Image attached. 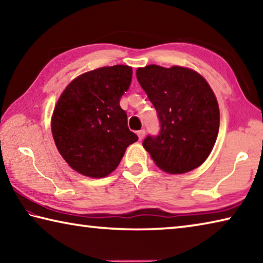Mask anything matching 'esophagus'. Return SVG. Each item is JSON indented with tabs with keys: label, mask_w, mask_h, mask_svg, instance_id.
I'll return each instance as SVG.
<instances>
[{
	"label": "esophagus",
	"mask_w": 263,
	"mask_h": 263,
	"mask_svg": "<svg viewBox=\"0 0 263 263\" xmlns=\"http://www.w3.org/2000/svg\"><path fill=\"white\" fill-rule=\"evenodd\" d=\"M145 133H146V131L144 130V128H141V130H139V131L137 132V135H138V137H139V139H140V140L142 139V138L145 137Z\"/></svg>",
	"instance_id": "obj_1"
}]
</instances>
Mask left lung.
<instances>
[{
  "label": "left lung",
  "mask_w": 263,
  "mask_h": 263,
  "mask_svg": "<svg viewBox=\"0 0 263 263\" xmlns=\"http://www.w3.org/2000/svg\"><path fill=\"white\" fill-rule=\"evenodd\" d=\"M137 80L157 110L160 131L142 146L159 168L183 174L205 161L219 130V108L212 89L189 68L149 65Z\"/></svg>",
  "instance_id": "8db88e82"
}]
</instances>
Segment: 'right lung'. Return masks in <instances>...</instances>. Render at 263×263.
I'll list each match as a JSON object with an SVG mask.
<instances>
[{
    "mask_svg": "<svg viewBox=\"0 0 263 263\" xmlns=\"http://www.w3.org/2000/svg\"><path fill=\"white\" fill-rule=\"evenodd\" d=\"M131 80L128 66L102 67L80 75L61 94L53 111V139L80 174L96 179L109 175L128 145L138 140L119 105Z\"/></svg>",
    "mask_w": 263,
    "mask_h": 263,
    "instance_id": "obj_1",
    "label": "right lung"
}]
</instances>
